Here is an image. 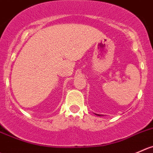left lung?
<instances>
[{
	"mask_svg": "<svg viewBox=\"0 0 153 153\" xmlns=\"http://www.w3.org/2000/svg\"><path fill=\"white\" fill-rule=\"evenodd\" d=\"M96 115H97V116H101L100 114H96Z\"/></svg>",
	"mask_w": 153,
	"mask_h": 153,
	"instance_id": "obj_1",
	"label": "left lung"
}]
</instances>
